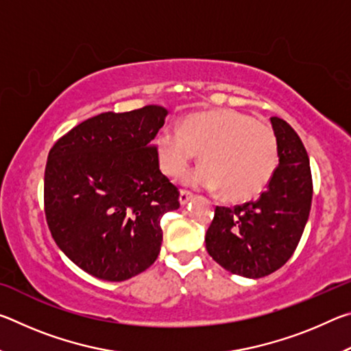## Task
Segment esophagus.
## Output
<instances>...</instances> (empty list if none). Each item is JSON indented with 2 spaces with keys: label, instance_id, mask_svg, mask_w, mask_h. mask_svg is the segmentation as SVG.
<instances>
[{
  "label": "esophagus",
  "instance_id": "esophagus-1",
  "mask_svg": "<svg viewBox=\"0 0 351 351\" xmlns=\"http://www.w3.org/2000/svg\"><path fill=\"white\" fill-rule=\"evenodd\" d=\"M192 198H193V193L189 192V190H181V192H180V203L182 206L187 204Z\"/></svg>",
  "mask_w": 351,
  "mask_h": 351
}]
</instances>
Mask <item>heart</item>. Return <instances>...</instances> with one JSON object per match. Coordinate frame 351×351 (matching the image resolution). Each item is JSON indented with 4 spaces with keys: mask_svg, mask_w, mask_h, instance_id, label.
<instances>
[{
    "mask_svg": "<svg viewBox=\"0 0 351 351\" xmlns=\"http://www.w3.org/2000/svg\"><path fill=\"white\" fill-rule=\"evenodd\" d=\"M161 170L180 178L199 154L201 167L189 176L193 186L219 190L226 201H247L268 187L278 164L276 134L246 112L217 108L193 111L178 128L156 139Z\"/></svg>",
    "mask_w": 351,
    "mask_h": 351,
    "instance_id": "obj_1",
    "label": "heart"
}]
</instances>
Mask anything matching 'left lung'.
Returning <instances> with one entry per match:
<instances>
[{
	"label": "left lung",
	"instance_id": "8db88e82",
	"mask_svg": "<svg viewBox=\"0 0 351 351\" xmlns=\"http://www.w3.org/2000/svg\"><path fill=\"white\" fill-rule=\"evenodd\" d=\"M278 167L258 199L217 206L206 249L226 271L247 278L269 276L294 254L310 217L313 178L304 144L288 122L271 117Z\"/></svg>",
	"mask_w": 351,
	"mask_h": 351
}]
</instances>
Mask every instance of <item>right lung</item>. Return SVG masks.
Returning <instances> with one entry per match:
<instances>
[{"label": "right lung", "mask_w": 351, "mask_h": 351, "mask_svg": "<svg viewBox=\"0 0 351 351\" xmlns=\"http://www.w3.org/2000/svg\"><path fill=\"white\" fill-rule=\"evenodd\" d=\"M165 116L158 105L102 112L69 130L47 154V226L57 246L88 274L122 282L158 258L161 218L180 207L154 145Z\"/></svg>", "instance_id": "right-lung-1"}]
</instances>
